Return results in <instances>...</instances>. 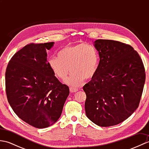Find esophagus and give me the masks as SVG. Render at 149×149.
<instances>
[{"label": "esophagus", "mask_w": 149, "mask_h": 149, "mask_svg": "<svg viewBox=\"0 0 149 149\" xmlns=\"http://www.w3.org/2000/svg\"><path fill=\"white\" fill-rule=\"evenodd\" d=\"M70 92H72V93L76 92V91H78V88H74L70 87Z\"/></svg>", "instance_id": "34e87169"}]
</instances>
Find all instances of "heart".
<instances>
[{"mask_svg": "<svg viewBox=\"0 0 149 149\" xmlns=\"http://www.w3.org/2000/svg\"><path fill=\"white\" fill-rule=\"evenodd\" d=\"M58 56L49 59L50 68L55 76L61 80H65L71 70L66 83L74 88L81 86L85 79L93 78L99 66V52L88 43L65 46L59 50Z\"/></svg>", "mask_w": 149, "mask_h": 149, "instance_id": "b5f03b06", "label": "heart"}]
</instances>
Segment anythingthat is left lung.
Instances as JSON below:
<instances>
[{"label": "left lung", "mask_w": 149, "mask_h": 149, "mask_svg": "<svg viewBox=\"0 0 149 149\" xmlns=\"http://www.w3.org/2000/svg\"><path fill=\"white\" fill-rule=\"evenodd\" d=\"M100 63L96 75L83 86L85 111L100 127L118 124L138 108L145 81L143 61L132 47L118 41L97 40Z\"/></svg>", "instance_id": "8db88e82"}]
</instances>
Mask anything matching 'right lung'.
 <instances>
[{
	"label": "right lung",
	"mask_w": 149,
	"mask_h": 149,
	"mask_svg": "<svg viewBox=\"0 0 149 149\" xmlns=\"http://www.w3.org/2000/svg\"><path fill=\"white\" fill-rule=\"evenodd\" d=\"M54 42L27 44L9 61L5 74L9 104L19 118L34 127L54 123L69 95L49 66L46 50Z\"/></svg>",
	"instance_id": "add662e5"
}]
</instances>
